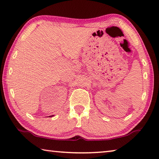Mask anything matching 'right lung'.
Returning <instances> with one entry per match:
<instances>
[{"mask_svg":"<svg viewBox=\"0 0 159 159\" xmlns=\"http://www.w3.org/2000/svg\"><path fill=\"white\" fill-rule=\"evenodd\" d=\"M52 116H49V117H52Z\"/></svg>","mask_w":159,"mask_h":159,"instance_id":"right-lung-1","label":"right lung"}]
</instances>
